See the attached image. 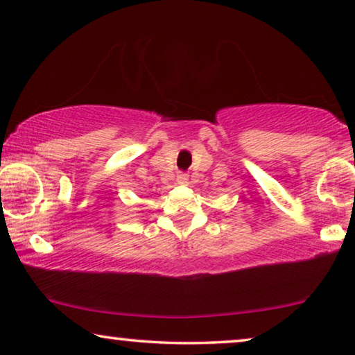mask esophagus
<instances>
[{
    "label": "esophagus",
    "instance_id": "1",
    "mask_svg": "<svg viewBox=\"0 0 355 355\" xmlns=\"http://www.w3.org/2000/svg\"><path fill=\"white\" fill-rule=\"evenodd\" d=\"M176 181L179 182V184H186L187 181H189V176L186 173H179L178 176H176Z\"/></svg>",
    "mask_w": 355,
    "mask_h": 355
}]
</instances>
